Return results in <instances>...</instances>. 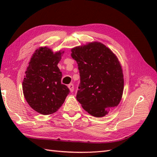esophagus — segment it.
<instances>
[{
  "label": "esophagus",
  "instance_id": "34e87169",
  "mask_svg": "<svg viewBox=\"0 0 157 157\" xmlns=\"http://www.w3.org/2000/svg\"><path fill=\"white\" fill-rule=\"evenodd\" d=\"M68 88L69 89V90L71 92H73V90H74V86H73V84H70L68 85Z\"/></svg>",
  "mask_w": 157,
  "mask_h": 157
}]
</instances>
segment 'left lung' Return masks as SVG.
<instances>
[{
	"mask_svg": "<svg viewBox=\"0 0 157 157\" xmlns=\"http://www.w3.org/2000/svg\"><path fill=\"white\" fill-rule=\"evenodd\" d=\"M71 51L80 75L77 100L91 115L105 116L106 108L118 106L122 98L124 79L120 62L111 49L99 42L76 46Z\"/></svg>",
	"mask_w": 157,
	"mask_h": 157,
	"instance_id": "left-lung-1",
	"label": "left lung"
}]
</instances>
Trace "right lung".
<instances>
[{"mask_svg": "<svg viewBox=\"0 0 157 157\" xmlns=\"http://www.w3.org/2000/svg\"><path fill=\"white\" fill-rule=\"evenodd\" d=\"M64 51L53 52L46 46L32 55L22 83L24 97L31 107L42 115H51L61 107L69 90L61 84L58 67Z\"/></svg>", "mask_w": 157, "mask_h": 157, "instance_id": "1", "label": "right lung"}]
</instances>
